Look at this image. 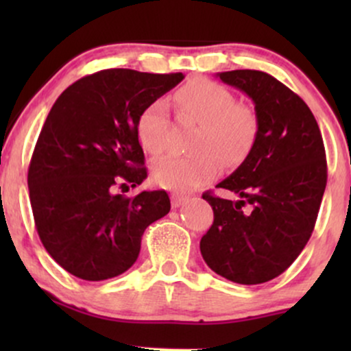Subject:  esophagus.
I'll use <instances>...</instances> for the list:
<instances>
[{
	"label": "esophagus",
	"mask_w": 351,
	"mask_h": 351,
	"mask_svg": "<svg viewBox=\"0 0 351 351\" xmlns=\"http://www.w3.org/2000/svg\"><path fill=\"white\" fill-rule=\"evenodd\" d=\"M188 201V196L184 195H171V206L180 208L181 204H184Z\"/></svg>",
	"instance_id": "obj_1"
}]
</instances>
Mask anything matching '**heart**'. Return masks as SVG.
Listing matches in <instances>:
<instances>
[{
  "instance_id": "1",
  "label": "heart",
  "mask_w": 351,
  "mask_h": 351,
  "mask_svg": "<svg viewBox=\"0 0 351 351\" xmlns=\"http://www.w3.org/2000/svg\"><path fill=\"white\" fill-rule=\"evenodd\" d=\"M184 119L198 123L188 156H167L153 165V180L173 191H189L217 176L221 162L228 167L241 163L257 138V115L245 104L234 102L232 92L209 79H195L175 95ZM140 143L152 155L167 148L168 119L163 100L143 108L136 122Z\"/></svg>"
}]
</instances>
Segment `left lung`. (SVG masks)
Instances as JSON below:
<instances>
[{"label": "left lung", "mask_w": 351, "mask_h": 351, "mask_svg": "<svg viewBox=\"0 0 351 351\" xmlns=\"http://www.w3.org/2000/svg\"><path fill=\"white\" fill-rule=\"evenodd\" d=\"M254 102L257 138L243 163L217 188L236 201L204 193L215 221L199 249L211 271L236 284L280 276L312 236L327 186L324 140L307 104L261 71L216 74Z\"/></svg>", "instance_id": "obj_1"}]
</instances>
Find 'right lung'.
<instances>
[{"label": "right lung", "instance_id": "right-lung-1", "mask_svg": "<svg viewBox=\"0 0 351 351\" xmlns=\"http://www.w3.org/2000/svg\"><path fill=\"white\" fill-rule=\"evenodd\" d=\"M184 75L106 69L69 86L47 115L27 186L38 234L60 267L106 280L135 264L145 229L170 213L167 191L134 198L114 186L147 178L136 122Z\"/></svg>", "mask_w": 351, "mask_h": 351}]
</instances>
